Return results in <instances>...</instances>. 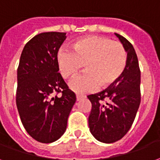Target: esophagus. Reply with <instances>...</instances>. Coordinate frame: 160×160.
<instances>
[{
  "instance_id": "obj_1",
  "label": "esophagus",
  "mask_w": 160,
  "mask_h": 160,
  "mask_svg": "<svg viewBox=\"0 0 160 160\" xmlns=\"http://www.w3.org/2000/svg\"><path fill=\"white\" fill-rule=\"evenodd\" d=\"M85 96L84 95H81V94H77V101H81L82 99H83Z\"/></svg>"
}]
</instances>
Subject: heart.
I'll return each instance as SVG.
<instances>
[{
	"label": "heart",
	"instance_id": "obj_1",
	"mask_svg": "<svg viewBox=\"0 0 160 160\" xmlns=\"http://www.w3.org/2000/svg\"><path fill=\"white\" fill-rule=\"evenodd\" d=\"M73 51L61 48L57 53L59 72L64 78H72L84 66L86 72L69 82L77 93H88L113 85L126 68L128 55L123 44L108 37L91 36L72 44Z\"/></svg>",
	"mask_w": 160,
	"mask_h": 160
}]
</instances>
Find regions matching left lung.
Segmentation results:
<instances>
[{"label": "left lung", "instance_id": "left-lung-1", "mask_svg": "<svg viewBox=\"0 0 160 160\" xmlns=\"http://www.w3.org/2000/svg\"><path fill=\"white\" fill-rule=\"evenodd\" d=\"M115 35L127 51L126 68L113 85L88 96L92 104L89 130L95 139L104 143L117 142L126 135L141 103V72L136 51L126 38Z\"/></svg>", "mask_w": 160, "mask_h": 160}]
</instances>
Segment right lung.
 <instances>
[{"label":"right lung","instance_id":"obj_1","mask_svg":"<svg viewBox=\"0 0 160 160\" xmlns=\"http://www.w3.org/2000/svg\"><path fill=\"white\" fill-rule=\"evenodd\" d=\"M64 32H43L29 41L22 51L17 72L16 104L30 136L51 143L65 133L76 94L59 73L57 53L66 40ZM61 92L60 98L53 96Z\"/></svg>","mask_w":160,"mask_h":160}]
</instances>
